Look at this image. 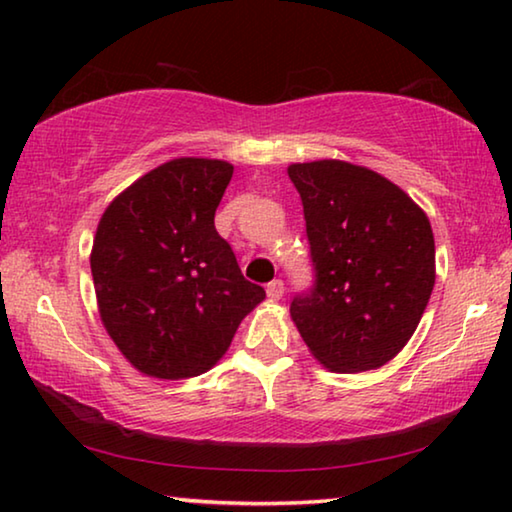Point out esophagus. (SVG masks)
I'll use <instances>...</instances> for the list:
<instances>
[{
    "instance_id": "34e87169",
    "label": "esophagus",
    "mask_w": 512,
    "mask_h": 512,
    "mask_svg": "<svg viewBox=\"0 0 512 512\" xmlns=\"http://www.w3.org/2000/svg\"><path fill=\"white\" fill-rule=\"evenodd\" d=\"M266 296L271 300H280L284 296V282L282 280H273L266 284Z\"/></svg>"
}]
</instances>
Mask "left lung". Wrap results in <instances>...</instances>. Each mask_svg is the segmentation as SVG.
<instances>
[{
    "instance_id": "1",
    "label": "left lung",
    "mask_w": 512,
    "mask_h": 512,
    "mask_svg": "<svg viewBox=\"0 0 512 512\" xmlns=\"http://www.w3.org/2000/svg\"><path fill=\"white\" fill-rule=\"evenodd\" d=\"M302 198L316 284L291 302L314 359L334 372L381 368L418 327L436 282V246L422 207L359 164H289Z\"/></svg>"
}]
</instances>
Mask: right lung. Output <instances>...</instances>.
I'll list each match as a JSON object with an SVG mask.
<instances>
[{"label": "right lung", "mask_w": 512, "mask_h": 512, "mask_svg": "<svg viewBox=\"0 0 512 512\" xmlns=\"http://www.w3.org/2000/svg\"><path fill=\"white\" fill-rule=\"evenodd\" d=\"M232 171L225 160H169L126 187L97 225L90 266L101 323L142 375H203L266 298L214 228Z\"/></svg>", "instance_id": "obj_1"}]
</instances>
